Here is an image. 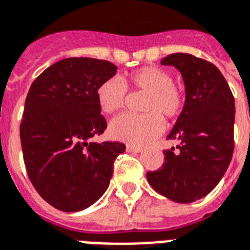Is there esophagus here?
Instances as JSON below:
<instances>
[{
	"label": "esophagus",
	"instance_id": "1",
	"mask_svg": "<svg viewBox=\"0 0 250 250\" xmlns=\"http://www.w3.org/2000/svg\"><path fill=\"white\" fill-rule=\"evenodd\" d=\"M126 151L127 152H134V154H137V152H141L142 151V147L139 146H126Z\"/></svg>",
	"mask_w": 250,
	"mask_h": 250
}]
</instances>
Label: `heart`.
<instances>
[{
    "mask_svg": "<svg viewBox=\"0 0 250 250\" xmlns=\"http://www.w3.org/2000/svg\"><path fill=\"white\" fill-rule=\"evenodd\" d=\"M147 92L143 111L147 115H123L116 117L109 125V134L117 141L142 146L158 138L164 127L163 117L173 119L184 107V94L173 84V77L163 67L147 66L129 77L104 81L96 90V100L102 112L112 115L123 109L126 90Z\"/></svg>",
    "mask_w": 250,
    "mask_h": 250,
    "instance_id": "1",
    "label": "heart"
}]
</instances>
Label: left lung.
<instances>
[{
    "label": "left lung",
    "instance_id": "1",
    "mask_svg": "<svg viewBox=\"0 0 250 250\" xmlns=\"http://www.w3.org/2000/svg\"><path fill=\"white\" fill-rule=\"evenodd\" d=\"M162 65L175 66L185 86V103L167 139L179 145L164 150V163L147 172V181L179 204L204 198L218 185L233 154L235 99L219 69L189 53H173Z\"/></svg>",
    "mask_w": 250,
    "mask_h": 250
}]
</instances>
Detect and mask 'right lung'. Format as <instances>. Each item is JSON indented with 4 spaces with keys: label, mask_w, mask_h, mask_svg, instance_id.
Masks as SVG:
<instances>
[{
    "label": "right lung",
    "mask_w": 250,
    "mask_h": 250,
    "mask_svg": "<svg viewBox=\"0 0 250 250\" xmlns=\"http://www.w3.org/2000/svg\"><path fill=\"white\" fill-rule=\"evenodd\" d=\"M117 73L105 60L70 57L53 63L31 84L21 124L23 159L31 183L53 208L75 212L109 187L120 142H88L107 127L98 87Z\"/></svg>",
    "instance_id": "add662e5"
}]
</instances>
